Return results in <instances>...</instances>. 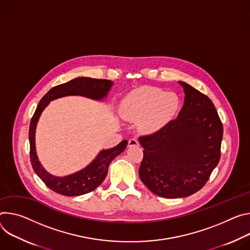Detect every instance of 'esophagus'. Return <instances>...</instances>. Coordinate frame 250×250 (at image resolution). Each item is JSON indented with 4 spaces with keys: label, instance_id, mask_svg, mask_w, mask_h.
<instances>
[{
    "label": "esophagus",
    "instance_id": "esophagus-1",
    "mask_svg": "<svg viewBox=\"0 0 250 250\" xmlns=\"http://www.w3.org/2000/svg\"><path fill=\"white\" fill-rule=\"evenodd\" d=\"M128 146L132 147V146H139V141H138L136 138H132V139L129 140L128 142Z\"/></svg>",
    "mask_w": 250,
    "mask_h": 250
}]
</instances>
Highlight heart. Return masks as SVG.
Masks as SVG:
<instances>
[{"label": "heart", "mask_w": 250, "mask_h": 250, "mask_svg": "<svg viewBox=\"0 0 250 250\" xmlns=\"http://www.w3.org/2000/svg\"><path fill=\"white\" fill-rule=\"evenodd\" d=\"M179 107L180 100L177 94L150 87L129 93L122 101L119 111L121 116L128 121L141 120L142 131L153 132L170 120Z\"/></svg>", "instance_id": "1"}]
</instances>
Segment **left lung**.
<instances>
[{"label":"left lung","instance_id":"8db88e82","mask_svg":"<svg viewBox=\"0 0 250 250\" xmlns=\"http://www.w3.org/2000/svg\"><path fill=\"white\" fill-rule=\"evenodd\" d=\"M185 101L178 117L139 137L144 148L139 176L155 195L178 199L200 190L220 159L224 127L211 100L179 81Z\"/></svg>","mask_w":250,"mask_h":250}]
</instances>
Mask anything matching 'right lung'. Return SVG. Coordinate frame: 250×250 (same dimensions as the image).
<instances>
[{"label":"right lung","mask_w":250,"mask_h":250,"mask_svg":"<svg viewBox=\"0 0 250 250\" xmlns=\"http://www.w3.org/2000/svg\"><path fill=\"white\" fill-rule=\"evenodd\" d=\"M112 85L113 82L107 79L77 77L63 84L52 87L41 99L30 124V156L34 171L53 191L67 197H75L95 189L104 181L111 161L125 150L128 141L123 140L114 148L102 150L87 167L74 174L65 177L53 176L43 169L36 151V128L42 112L50 101L64 96L79 95L94 100H101L107 96Z\"/></svg>","instance_id":"obj_1"}]
</instances>
